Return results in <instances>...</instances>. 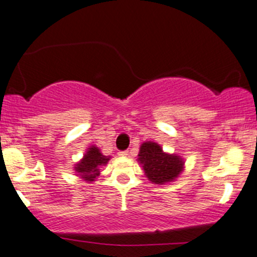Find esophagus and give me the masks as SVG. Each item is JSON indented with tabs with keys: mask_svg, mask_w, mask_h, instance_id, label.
Returning a JSON list of instances; mask_svg holds the SVG:
<instances>
[{
	"mask_svg": "<svg viewBox=\"0 0 257 257\" xmlns=\"http://www.w3.org/2000/svg\"><path fill=\"white\" fill-rule=\"evenodd\" d=\"M118 155H119V156H122V157H126L129 155V151H119V152H118Z\"/></svg>",
	"mask_w": 257,
	"mask_h": 257,
	"instance_id": "esophagus-1",
	"label": "esophagus"
}]
</instances>
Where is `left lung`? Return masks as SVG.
I'll use <instances>...</instances> for the list:
<instances>
[{
  "instance_id": "left-lung-1",
  "label": "left lung",
  "mask_w": 257,
  "mask_h": 257,
  "mask_svg": "<svg viewBox=\"0 0 257 257\" xmlns=\"http://www.w3.org/2000/svg\"><path fill=\"white\" fill-rule=\"evenodd\" d=\"M138 162L142 165L146 178L154 184H168L174 182L184 171L185 161L177 154L163 151L160 144L145 142L140 145Z\"/></svg>"
}]
</instances>
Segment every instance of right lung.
I'll return each mask as SVG.
<instances>
[{"label": "right lung", "instance_id": "add662e5", "mask_svg": "<svg viewBox=\"0 0 257 257\" xmlns=\"http://www.w3.org/2000/svg\"><path fill=\"white\" fill-rule=\"evenodd\" d=\"M111 156H105L97 146L91 145L86 149L83 159L75 163L74 171L86 183L95 182L100 176V167L106 166Z\"/></svg>", "mask_w": 257, "mask_h": 257}]
</instances>
